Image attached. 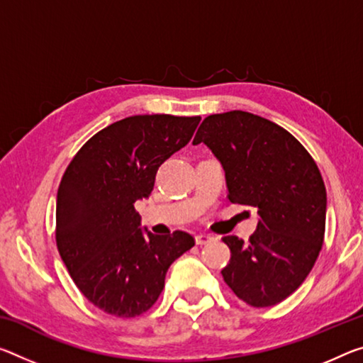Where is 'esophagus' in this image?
Wrapping results in <instances>:
<instances>
[{
  "instance_id": "1",
  "label": "esophagus",
  "mask_w": 363,
  "mask_h": 363,
  "mask_svg": "<svg viewBox=\"0 0 363 363\" xmlns=\"http://www.w3.org/2000/svg\"><path fill=\"white\" fill-rule=\"evenodd\" d=\"M213 239H215V238H213V235H210V234H197V235H195V242H197L199 245L208 244V242H211Z\"/></svg>"
}]
</instances>
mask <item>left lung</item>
<instances>
[{
  "mask_svg": "<svg viewBox=\"0 0 363 363\" xmlns=\"http://www.w3.org/2000/svg\"><path fill=\"white\" fill-rule=\"evenodd\" d=\"M200 142L223 166L229 202L254 206L260 216L249 242L223 238L231 250L223 278L249 306H276L306 281L323 245L318 166L286 129L239 109L205 118L192 143Z\"/></svg>",
  "mask_w": 363,
  "mask_h": 363,
  "instance_id": "obj_1",
  "label": "left lung"
}]
</instances>
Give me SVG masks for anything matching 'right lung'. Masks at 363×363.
Segmentation results:
<instances>
[{
    "mask_svg": "<svg viewBox=\"0 0 363 363\" xmlns=\"http://www.w3.org/2000/svg\"><path fill=\"white\" fill-rule=\"evenodd\" d=\"M200 119H121L85 142L62 174L57 250L79 291L103 312L132 318L152 308L171 263L195 245L184 231L143 233L134 203L152 194L158 168L187 145Z\"/></svg>",
    "mask_w": 363,
    "mask_h": 363,
    "instance_id": "1",
    "label": "right lung"
}]
</instances>
